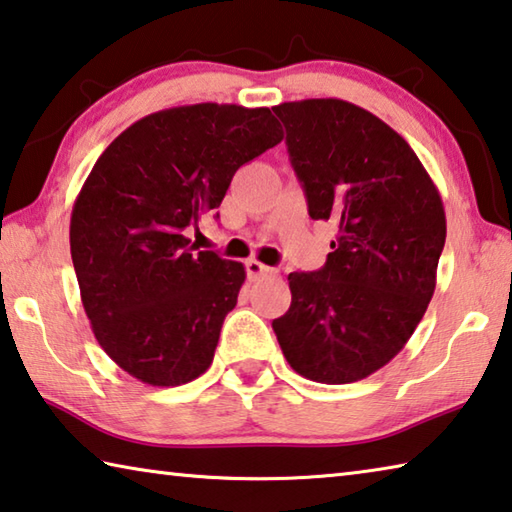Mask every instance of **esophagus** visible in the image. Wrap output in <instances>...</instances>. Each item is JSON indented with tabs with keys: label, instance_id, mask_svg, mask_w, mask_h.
Masks as SVG:
<instances>
[{
	"label": "esophagus",
	"instance_id": "esophagus-1",
	"mask_svg": "<svg viewBox=\"0 0 512 512\" xmlns=\"http://www.w3.org/2000/svg\"><path fill=\"white\" fill-rule=\"evenodd\" d=\"M246 273H248L250 280H259V277L275 273V268L266 266L262 262H257V259H248V262H246Z\"/></svg>",
	"mask_w": 512,
	"mask_h": 512
}]
</instances>
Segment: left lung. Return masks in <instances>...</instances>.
Here are the masks:
<instances>
[{
	"instance_id": "1",
	"label": "left lung",
	"mask_w": 512,
	"mask_h": 512,
	"mask_svg": "<svg viewBox=\"0 0 512 512\" xmlns=\"http://www.w3.org/2000/svg\"><path fill=\"white\" fill-rule=\"evenodd\" d=\"M309 216L332 221L325 266L291 273V307L273 320L298 375L350 384L384 368L429 307L445 246L443 201L402 135L341 99L275 106Z\"/></svg>"
}]
</instances>
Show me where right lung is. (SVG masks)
<instances>
[{
	"mask_svg": "<svg viewBox=\"0 0 512 512\" xmlns=\"http://www.w3.org/2000/svg\"><path fill=\"white\" fill-rule=\"evenodd\" d=\"M280 140L268 108L196 103L135 121L101 153L76 196L69 248L92 332L128 375L180 386L210 368L246 271L187 232Z\"/></svg>",
	"mask_w": 512,
	"mask_h": 512,
	"instance_id": "obj_1",
	"label": "right lung"
}]
</instances>
